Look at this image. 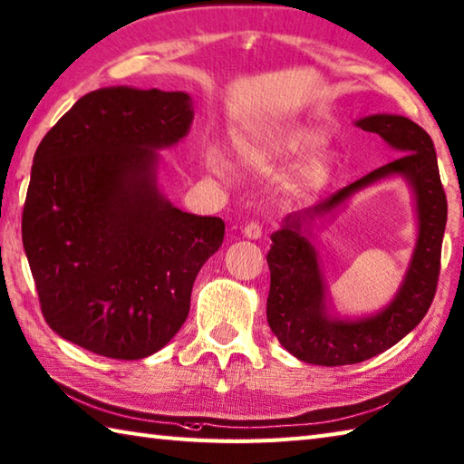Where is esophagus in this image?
Returning a JSON list of instances; mask_svg holds the SVG:
<instances>
[{"mask_svg":"<svg viewBox=\"0 0 464 464\" xmlns=\"http://www.w3.org/2000/svg\"><path fill=\"white\" fill-rule=\"evenodd\" d=\"M243 235L247 239H259L263 235V223L259 221H251L243 227Z\"/></svg>","mask_w":464,"mask_h":464,"instance_id":"esophagus-1","label":"esophagus"}]
</instances>
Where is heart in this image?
<instances>
[{"label":"heart","mask_w":464,"mask_h":464,"mask_svg":"<svg viewBox=\"0 0 464 464\" xmlns=\"http://www.w3.org/2000/svg\"><path fill=\"white\" fill-rule=\"evenodd\" d=\"M320 142V134L314 132V130H295V132H289L285 144L289 149H307V147H314V144Z\"/></svg>","instance_id":"heart-1"}]
</instances>
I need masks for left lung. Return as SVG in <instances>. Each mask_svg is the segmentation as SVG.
Segmentation results:
<instances>
[{
  "label": "left lung",
  "instance_id": "left-lung-1",
  "mask_svg": "<svg viewBox=\"0 0 464 464\" xmlns=\"http://www.w3.org/2000/svg\"><path fill=\"white\" fill-rule=\"evenodd\" d=\"M362 130L380 134L401 157L368 172L356 183L335 190L305 216H321L358 188L390 174L411 180L420 207V243L405 284L384 313L366 321H330L323 305V285L316 256L301 233V219L287 217L271 235L267 266L271 284L267 295V324L281 346L295 358L317 366H346L374 358L392 348L420 324L437 294L440 274L442 235L447 225V195L432 139L404 116L374 114L356 122Z\"/></svg>",
  "mask_w": 464,
  "mask_h": 464
}]
</instances>
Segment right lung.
Returning <instances> with one entry per match:
<instances>
[{
  "instance_id": "add662e5",
  "label": "right lung",
  "mask_w": 464,
  "mask_h": 464,
  "mask_svg": "<svg viewBox=\"0 0 464 464\" xmlns=\"http://www.w3.org/2000/svg\"><path fill=\"white\" fill-rule=\"evenodd\" d=\"M185 92L100 88L82 96L34 154L22 239L50 328L114 360L167 346L190 310L219 217L183 213L157 188V150L193 122Z\"/></svg>"
}]
</instances>
